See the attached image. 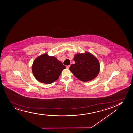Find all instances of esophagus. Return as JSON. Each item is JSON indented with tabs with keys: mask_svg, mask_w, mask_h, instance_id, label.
Segmentation results:
<instances>
[{
	"mask_svg": "<svg viewBox=\"0 0 133 133\" xmlns=\"http://www.w3.org/2000/svg\"><path fill=\"white\" fill-rule=\"evenodd\" d=\"M70 65H68L66 66V69H69V67H70Z\"/></svg>",
	"mask_w": 133,
	"mask_h": 133,
	"instance_id": "obj_1",
	"label": "esophagus"
}]
</instances>
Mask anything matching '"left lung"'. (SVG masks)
Masks as SVG:
<instances>
[{"mask_svg":"<svg viewBox=\"0 0 133 133\" xmlns=\"http://www.w3.org/2000/svg\"><path fill=\"white\" fill-rule=\"evenodd\" d=\"M74 64H71L69 70L77 78L83 82L93 80L98 76L100 64L97 58L88 52L75 54Z\"/></svg>","mask_w":133,"mask_h":133,"instance_id":"obj_1","label":"left lung"}]
</instances>
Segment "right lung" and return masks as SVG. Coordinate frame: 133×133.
<instances>
[{
	"mask_svg": "<svg viewBox=\"0 0 133 133\" xmlns=\"http://www.w3.org/2000/svg\"><path fill=\"white\" fill-rule=\"evenodd\" d=\"M65 66L56 57L44 54L35 59L32 66L33 75L37 81L50 84L58 79Z\"/></svg>",
	"mask_w": 133,
	"mask_h": 133,
	"instance_id": "right-lung-1",
	"label": "right lung"
}]
</instances>
